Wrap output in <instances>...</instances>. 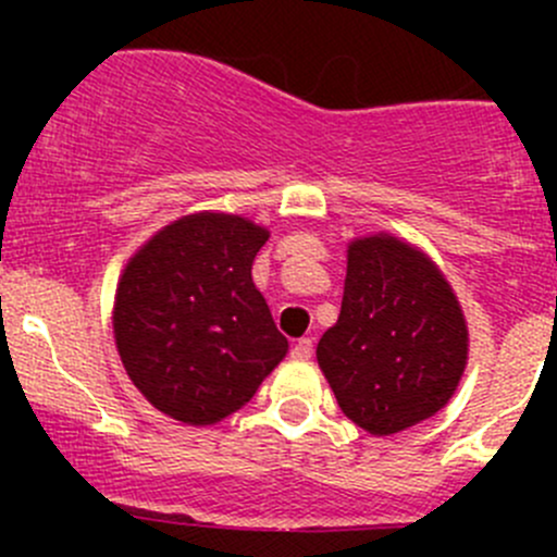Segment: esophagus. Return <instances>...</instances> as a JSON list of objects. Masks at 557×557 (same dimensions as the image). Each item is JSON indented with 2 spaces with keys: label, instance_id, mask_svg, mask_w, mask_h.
<instances>
[{
  "label": "esophagus",
  "instance_id": "esophagus-1",
  "mask_svg": "<svg viewBox=\"0 0 557 557\" xmlns=\"http://www.w3.org/2000/svg\"><path fill=\"white\" fill-rule=\"evenodd\" d=\"M290 352H294V358H299V361H307V358H312V339H299Z\"/></svg>",
  "mask_w": 557,
  "mask_h": 557
}]
</instances>
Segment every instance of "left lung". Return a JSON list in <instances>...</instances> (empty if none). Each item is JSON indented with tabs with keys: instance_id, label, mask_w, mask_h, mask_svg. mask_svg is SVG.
Here are the masks:
<instances>
[{
	"instance_id": "1",
	"label": "left lung",
	"mask_w": 557,
	"mask_h": 557,
	"mask_svg": "<svg viewBox=\"0 0 557 557\" xmlns=\"http://www.w3.org/2000/svg\"><path fill=\"white\" fill-rule=\"evenodd\" d=\"M466 356L463 310L425 252L391 234L350 243L339 320L320 336L318 363L352 423L391 436L431 418Z\"/></svg>"
}]
</instances>
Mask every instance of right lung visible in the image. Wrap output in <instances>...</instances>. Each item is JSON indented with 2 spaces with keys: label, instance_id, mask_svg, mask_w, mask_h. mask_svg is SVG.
I'll return each mask as SVG.
<instances>
[{
  "label": "right lung",
  "instance_id": "obj_1",
  "mask_svg": "<svg viewBox=\"0 0 557 557\" xmlns=\"http://www.w3.org/2000/svg\"><path fill=\"white\" fill-rule=\"evenodd\" d=\"M263 226L196 212L161 228L121 274L112 310L117 356L159 412L212 425L245 407L288 352L252 261Z\"/></svg>",
  "mask_w": 557,
  "mask_h": 557
}]
</instances>
